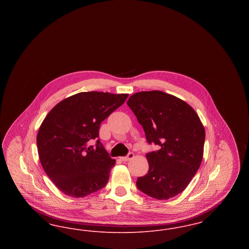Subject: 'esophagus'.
Wrapping results in <instances>:
<instances>
[{"label":"esophagus","instance_id":"1","mask_svg":"<svg viewBox=\"0 0 249 249\" xmlns=\"http://www.w3.org/2000/svg\"><path fill=\"white\" fill-rule=\"evenodd\" d=\"M133 157H134V154H133L132 152H130V153L127 155V156H125V157H121V158H120V160H121L122 161H128V160H131Z\"/></svg>","mask_w":249,"mask_h":249}]
</instances>
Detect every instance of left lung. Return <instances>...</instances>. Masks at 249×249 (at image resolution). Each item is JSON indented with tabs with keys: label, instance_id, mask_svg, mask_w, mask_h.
I'll use <instances>...</instances> for the list:
<instances>
[{
	"label": "left lung",
	"instance_id": "left-lung-1",
	"mask_svg": "<svg viewBox=\"0 0 249 249\" xmlns=\"http://www.w3.org/2000/svg\"><path fill=\"white\" fill-rule=\"evenodd\" d=\"M144 130L149 170L136 186L144 194L168 200L185 190L201 165L205 131L194 109L178 97L160 90L141 91L127 102Z\"/></svg>",
	"mask_w": 249,
	"mask_h": 249
}]
</instances>
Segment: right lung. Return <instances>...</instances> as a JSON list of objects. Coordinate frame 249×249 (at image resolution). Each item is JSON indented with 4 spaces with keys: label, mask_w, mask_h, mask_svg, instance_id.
I'll return each instance as SVG.
<instances>
[{
    "label": "right lung",
    "mask_w": 249,
    "mask_h": 249,
    "mask_svg": "<svg viewBox=\"0 0 249 249\" xmlns=\"http://www.w3.org/2000/svg\"><path fill=\"white\" fill-rule=\"evenodd\" d=\"M128 94L80 92L61 101L44 119L37 148L41 164L64 194L81 198L106 187L113 160L99 139L101 123ZM96 141L95 146H89Z\"/></svg>",
    "instance_id": "obj_1"
}]
</instances>
